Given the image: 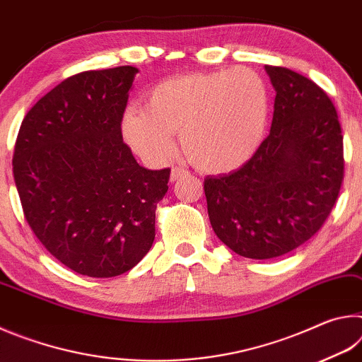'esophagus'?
<instances>
[{"label":"esophagus","mask_w":362,"mask_h":362,"mask_svg":"<svg viewBox=\"0 0 362 362\" xmlns=\"http://www.w3.org/2000/svg\"><path fill=\"white\" fill-rule=\"evenodd\" d=\"M188 174L189 173H188L187 169L175 166V168H173V170H170V182H175V180H179V179H183V177H188Z\"/></svg>","instance_id":"obj_1"}]
</instances>
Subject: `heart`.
Returning <instances> with one entry per match:
<instances>
[{"label": "heart", "mask_w": 362, "mask_h": 362, "mask_svg": "<svg viewBox=\"0 0 362 362\" xmlns=\"http://www.w3.org/2000/svg\"><path fill=\"white\" fill-rule=\"evenodd\" d=\"M268 121V90L259 73L233 70L188 73L158 83L145 108L122 116L126 142L148 161L174 153L173 134H180L188 161L203 173L240 168L262 144Z\"/></svg>", "instance_id": "1"}]
</instances>
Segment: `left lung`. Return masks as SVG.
<instances>
[{
	"label": "left lung",
	"instance_id": "obj_1",
	"mask_svg": "<svg viewBox=\"0 0 362 362\" xmlns=\"http://www.w3.org/2000/svg\"><path fill=\"white\" fill-rule=\"evenodd\" d=\"M265 70L276 89L269 134L240 169L204 179L218 240L255 260L284 255L316 235L345 177L341 126L326 90L284 66Z\"/></svg>",
	"mask_w": 362,
	"mask_h": 362
}]
</instances>
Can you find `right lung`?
<instances>
[{
	"label": "right lung",
	"mask_w": 362,
	"mask_h": 362,
	"mask_svg": "<svg viewBox=\"0 0 362 362\" xmlns=\"http://www.w3.org/2000/svg\"><path fill=\"white\" fill-rule=\"evenodd\" d=\"M137 69L81 71L30 108L12 173L22 211L51 255L83 276L129 272L155 241L170 169L139 166L121 121Z\"/></svg>",
	"instance_id": "obj_1"
}]
</instances>
